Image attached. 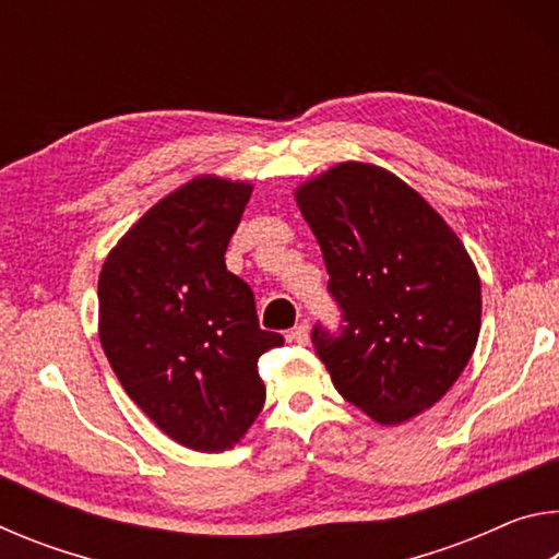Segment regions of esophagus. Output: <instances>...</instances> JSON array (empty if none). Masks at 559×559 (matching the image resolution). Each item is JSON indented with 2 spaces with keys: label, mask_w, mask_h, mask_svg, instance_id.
<instances>
[{
  "label": "esophagus",
  "mask_w": 559,
  "mask_h": 559,
  "mask_svg": "<svg viewBox=\"0 0 559 559\" xmlns=\"http://www.w3.org/2000/svg\"><path fill=\"white\" fill-rule=\"evenodd\" d=\"M308 333H310L308 325H306V323H300V325H296V328L290 330V333H288V340H290V343L306 345V343H308Z\"/></svg>",
  "instance_id": "34e87169"
}]
</instances>
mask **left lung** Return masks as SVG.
I'll return each instance as SVG.
<instances>
[{"label": "left lung", "mask_w": 559, "mask_h": 559, "mask_svg": "<svg viewBox=\"0 0 559 559\" xmlns=\"http://www.w3.org/2000/svg\"><path fill=\"white\" fill-rule=\"evenodd\" d=\"M343 308L313 328L335 390L382 427L431 409L476 349L480 278L443 216L390 169L340 163L296 189Z\"/></svg>", "instance_id": "left-lung-1"}]
</instances>
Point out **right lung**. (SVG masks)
Instances as JSON below:
<instances>
[{
    "label": "right lung",
    "mask_w": 559,
    "mask_h": 559,
    "mask_svg": "<svg viewBox=\"0 0 559 559\" xmlns=\"http://www.w3.org/2000/svg\"><path fill=\"white\" fill-rule=\"evenodd\" d=\"M251 192L189 179L130 226L98 276V337L122 390L169 439L204 453L231 449L257 421L259 357L283 345L224 261Z\"/></svg>",
    "instance_id": "right-lung-1"
}]
</instances>
